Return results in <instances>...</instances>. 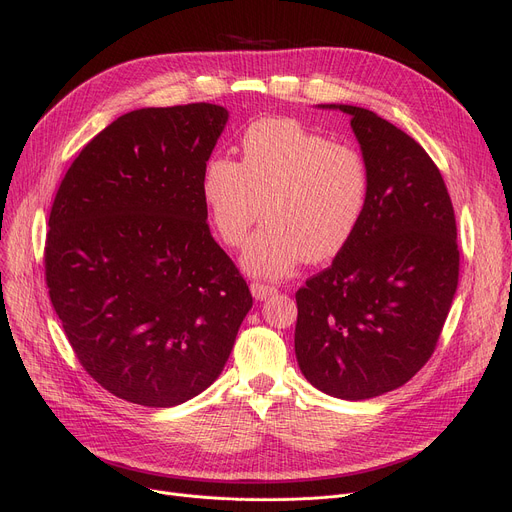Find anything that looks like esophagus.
Here are the masks:
<instances>
[{"instance_id": "1", "label": "esophagus", "mask_w": 512, "mask_h": 512, "mask_svg": "<svg viewBox=\"0 0 512 512\" xmlns=\"http://www.w3.org/2000/svg\"><path fill=\"white\" fill-rule=\"evenodd\" d=\"M251 292H253V297H255L257 301H263V299L274 297V294H276L278 290H276V286H270V284L253 282V284H251Z\"/></svg>"}]
</instances>
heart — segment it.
Masks as SVG:
<instances>
[{
  "instance_id": "b5f03b06",
  "label": "heart",
  "mask_w": 512,
  "mask_h": 512,
  "mask_svg": "<svg viewBox=\"0 0 512 512\" xmlns=\"http://www.w3.org/2000/svg\"><path fill=\"white\" fill-rule=\"evenodd\" d=\"M240 149V161H207L201 193L230 247L245 242L263 199L267 220L242 253L251 274L280 278L303 259L326 261L348 245L369 201L367 164L355 147L297 120L265 118L245 130Z\"/></svg>"
}]
</instances>
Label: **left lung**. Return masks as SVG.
I'll return each instance as SVG.
<instances>
[{
    "label": "left lung",
    "instance_id": "left-lung-1",
    "mask_svg": "<svg viewBox=\"0 0 512 512\" xmlns=\"http://www.w3.org/2000/svg\"><path fill=\"white\" fill-rule=\"evenodd\" d=\"M319 107L351 116L369 201L328 270L297 290L294 353L317 390L367 400L407 384L434 353L459 284L454 209L407 132L365 107Z\"/></svg>",
    "mask_w": 512,
    "mask_h": 512
}]
</instances>
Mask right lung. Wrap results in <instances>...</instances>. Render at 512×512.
Listing matches in <instances>:
<instances>
[{
  "instance_id": "obj_1",
  "label": "right lung",
  "mask_w": 512,
  "mask_h": 512,
  "mask_svg": "<svg viewBox=\"0 0 512 512\" xmlns=\"http://www.w3.org/2000/svg\"><path fill=\"white\" fill-rule=\"evenodd\" d=\"M226 122L213 103L120 116L72 161L49 213L51 305L80 365L134 405L209 388L253 307L201 193Z\"/></svg>"
}]
</instances>
